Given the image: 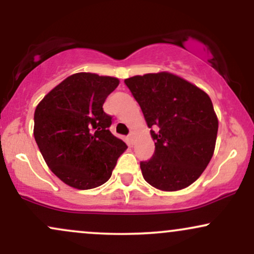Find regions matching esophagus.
<instances>
[{
  "label": "esophagus",
  "instance_id": "1",
  "mask_svg": "<svg viewBox=\"0 0 254 254\" xmlns=\"http://www.w3.org/2000/svg\"><path fill=\"white\" fill-rule=\"evenodd\" d=\"M135 137H136V132L135 131H131L129 135V141L131 144H133V142H135Z\"/></svg>",
  "mask_w": 254,
  "mask_h": 254
}]
</instances>
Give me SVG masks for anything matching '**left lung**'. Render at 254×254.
Listing matches in <instances>:
<instances>
[{
    "label": "left lung",
    "instance_id": "1",
    "mask_svg": "<svg viewBox=\"0 0 254 254\" xmlns=\"http://www.w3.org/2000/svg\"><path fill=\"white\" fill-rule=\"evenodd\" d=\"M141 106L155 143L149 161L141 162L144 180L161 191H179L203 173L214 155L218 119L211 99L193 83L167 71L125 78Z\"/></svg>",
    "mask_w": 254,
    "mask_h": 254
}]
</instances>
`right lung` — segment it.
I'll list each match as a JSON object with an SVG mask.
<instances>
[{"label":"right lung","mask_w":254,"mask_h":254,"mask_svg":"<svg viewBox=\"0 0 254 254\" xmlns=\"http://www.w3.org/2000/svg\"><path fill=\"white\" fill-rule=\"evenodd\" d=\"M119 80L76 72L51 89L34 111L33 135L46 165L77 190L106 183L127 144L112 135L103 105Z\"/></svg>","instance_id":"obj_1"}]
</instances>
